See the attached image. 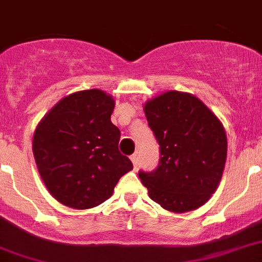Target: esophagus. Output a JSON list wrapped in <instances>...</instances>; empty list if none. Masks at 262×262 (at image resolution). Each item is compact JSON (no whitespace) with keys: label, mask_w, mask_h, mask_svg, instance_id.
Here are the masks:
<instances>
[{"label":"esophagus","mask_w":262,"mask_h":262,"mask_svg":"<svg viewBox=\"0 0 262 262\" xmlns=\"http://www.w3.org/2000/svg\"><path fill=\"white\" fill-rule=\"evenodd\" d=\"M130 160L132 163H133L134 167L137 168V165H138V155H137V154H133V155L130 156Z\"/></svg>","instance_id":"1"}]
</instances>
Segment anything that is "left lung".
<instances>
[{
  "mask_svg": "<svg viewBox=\"0 0 262 262\" xmlns=\"http://www.w3.org/2000/svg\"><path fill=\"white\" fill-rule=\"evenodd\" d=\"M143 110L160 146L158 168L138 173L148 196L176 213L199 208L224 173L227 139L221 121L196 97L176 90L147 101Z\"/></svg>",
  "mask_w": 262,
  "mask_h": 262,
  "instance_id": "left-lung-1",
  "label": "left lung"
}]
</instances>
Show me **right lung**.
<instances>
[{
    "label": "right lung",
    "mask_w": 262,
    "mask_h": 262,
    "mask_svg": "<svg viewBox=\"0 0 262 262\" xmlns=\"http://www.w3.org/2000/svg\"><path fill=\"white\" fill-rule=\"evenodd\" d=\"M115 101L99 89L60 99L38 123L32 150L46 189L75 209L97 207L133 169L119 151L120 130L111 123Z\"/></svg>",
    "instance_id": "right-lung-1"
}]
</instances>
